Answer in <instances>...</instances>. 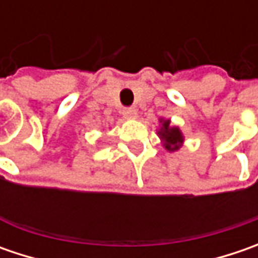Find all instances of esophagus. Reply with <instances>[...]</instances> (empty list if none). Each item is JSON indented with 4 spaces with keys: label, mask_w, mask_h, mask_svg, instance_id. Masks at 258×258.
I'll list each match as a JSON object with an SVG mask.
<instances>
[{
    "label": "esophagus",
    "mask_w": 258,
    "mask_h": 258,
    "mask_svg": "<svg viewBox=\"0 0 258 258\" xmlns=\"http://www.w3.org/2000/svg\"><path fill=\"white\" fill-rule=\"evenodd\" d=\"M122 113H123L124 117H127V119H134V117H136V110H135L134 107H124Z\"/></svg>",
    "instance_id": "1"
}]
</instances>
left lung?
<instances>
[{
    "label": "left lung",
    "instance_id": "left-lung-1",
    "mask_svg": "<svg viewBox=\"0 0 258 258\" xmlns=\"http://www.w3.org/2000/svg\"><path fill=\"white\" fill-rule=\"evenodd\" d=\"M159 136L165 141V148L168 151H176L179 149V146L182 144L183 138L182 134L179 132L178 127H171L169 120H165L162 123V129L159 132Z\"/></svg>",
    "mask_w": 258,
    "mask_h": 258
}]
</instances>
